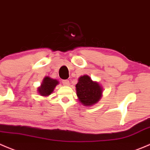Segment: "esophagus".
Returning a JSON list of instances; mask_svg holds the SVG:
<instances>
[{"instance_id":"34e87169","label":"esophagus","mask_w":150,"mask_h":150,"mask_svg":"<svg viewBox=\"0 0 150 150\" xmlns=\"http://www.w3.org/2000/svg\"><path fill=\"white\" fill-rule=\"evenodd\" d=\"M62 83L65 86H69V81L67 79H65V80H62Z\"/></svg>"}]
</instances>
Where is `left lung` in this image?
<instances>
[{
  "mask_svg": "<svg viewBox=\"0 0 150 150\" xmlns=\"http://www.w3.org/2000/svg\"><path fill=\"white\" fill-rule=\"evenodd\" d=\"M76 90L79 102L85 106L93 105L98 103L103 93V88L99 83L92 81L87 75L79 78Z\"/></svg>",
  "mask_w": 150,
  "mask_h": 150,
  "instance_id": "8db88e82",
  "label": "left lung"
}]
</instances>
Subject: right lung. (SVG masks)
Wrapping results in <instances>:
<instances>
[{"instance_id": "right-lung-1", "label": "right lung", "mask_w": 150, "mask_h": 150, "mask_svg": "<svg viewBox=\"0 0 150 150\" xmlns=\"http://www.w3.org/2000/svg\"><path fill=\"white\" fill-rule=\"evenodd\" d=\"M58 81L53 79L49 76H45L43 79L41 86L38 87V92L41 96H48L53 92L54 89L58 84Z\"/></svg>"}]
</instances>
